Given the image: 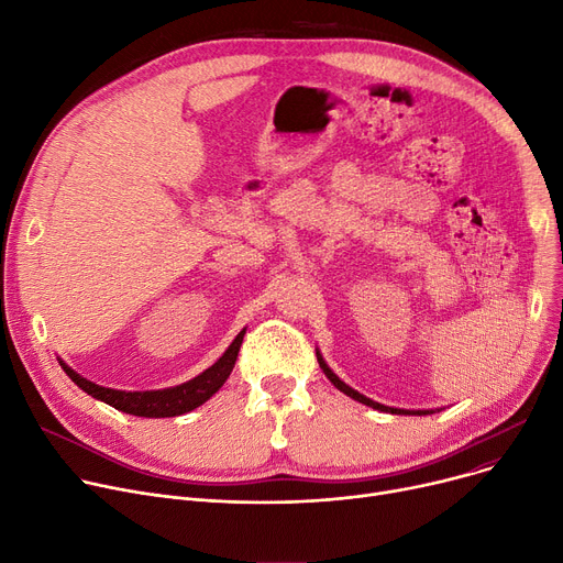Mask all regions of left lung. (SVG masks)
<instances>
[{"mask_svg":"<svg viewBox=\"0 0 563 563\" xmlns=\"http://www.w3.org/2000/svg\"><path fill=\"white\" fill-rule=\"evenodd\" d=\"M317 361H319V367L323 369V374L329 376V380L333 383V386L340 390V393H344L346 397H351V399H356V401H361V404H365V406H372V408H376V410H383V412H393V416H429V412H435V410H404V408H393V406H383V404H378V401H372L369 397H365V395H361L358 390H353V388H349L344 380H340L338 378V374H333V369L327 365V361L321 358V353H319V349H317Z\"/></svg>","mask_w":563,"mask_h":563,"instance_id":"left-lung-1","label":"left lung"}]
</instances>
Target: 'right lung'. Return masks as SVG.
Segmentation results:
<instances>
[{"label": "right lung", "mask_w": 563, "mask_h": 563, "mask_svg": "<svg viewBox=\"0 0 563 563\" xmlns=\"http://www.w3.org/2000/svg\"><path fill=\"white\" fill-rule=\"evenodd\" d=\"M244 333L246 331H242L240 335L232 340V344L225 349L223 356L212 367H207L196 378L183 383V386L164 388V390L125 393V390L102 388V386H98V383L79 376L64 361H58V363H62L64 372L73 378V383H77V386L86 395H91V397L113 406L115 410H123V412H130V416H139V418H175V416H185V412L198 408L200 404H205L212 395L219 393V388L228 380V376L234 367L236 353H240Z\"/></svg>", "instance_id": "obj_1"}]
</instances>
